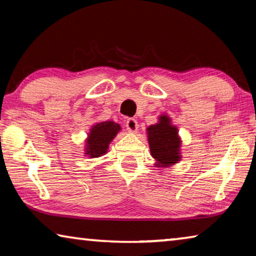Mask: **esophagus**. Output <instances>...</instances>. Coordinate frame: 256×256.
<instances>
[{"mask_svg":"<svg viewBox=\"0 0 256 256\" xmlns=\"http://www.w3.org/2000/svg\"><path fill=\"white\" fill-rule=\"evenodd\" d=\"M125 125H126V128L130 133H136L138 131V122L134 118H128Z\"/></svg>","mask_w":256,"mask_h":256,"instance_id":"1","label":"esophagus"}]
</instances>
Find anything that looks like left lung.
<instances>
[{
	"label": "left lung",
	"mask_w": 256,
	"mask_h": 256,
	"mask_svg": "<svg viewBox=\"0 0 256 256\" xmlns=\"http://www.w3.org/2000/svg\"><path fill=\"white\" fill-rule=\"evenodd\" d=\"M146 140L154 159V167L174 166L183 158L178 128L172 124V118L167 114H162L157 123L146 128Z\"/></svg>",
	"instance_id": "8db88e82"
}]
</instances>
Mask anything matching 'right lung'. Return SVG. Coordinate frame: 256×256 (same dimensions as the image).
I'll return each mask as SVG.
<instances>
[{
	"label": "right lung",
	"mask_w": 256,
	"mask_h": 256,
	"mask_svg": "<svg viewBox=\"0 0 256 256\" xmlns=\"http://www.w3.org/2000/svg\"><path fill=\"white\" fill-rule=\"evenodd\" d=\"M122 130L118 123L112 120L94 124L88 132L84 144V156L89 158H98L106 154L110 142Z\"/></svg>",
	"instance_id": "add662e5"
}]
</instances>
